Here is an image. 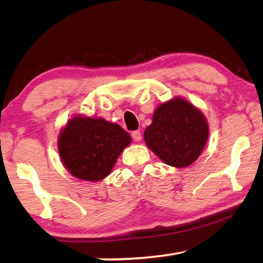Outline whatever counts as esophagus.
<instances>
[{
  "instance_id": "esophagus-1",
  "label": "esophagus",
  "mask_w": 263,
  "mask_h": 263,
  "mask_svg": "<svg viewBox=\"0 0 263 263\" xmlns=\"http://www.w3.org/2000/svg\"><path fill=\"white\" fill-rule=\"evenodd\" d=\"M131 137H132V139L135 140V141H140L141 140V132L140 131H133L132 133H131Z\"/></svg>"
}]
</instances>
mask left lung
<instances>
[{"label":"left lung","instance_id":"left-lung-1","mask_svg":"<svg viewBox=\"0 0 263 263\" xmlns=\"http://www.w3.org/2000/svg\"><path fill=\"white\" fill-rule=\"evenodd\" d=\"M148 148L173 167H186L202 153L209 137L203 114L182 99H174L155 110L145 130Z\"/></svg>","mask_w":263,"mask_h":263}]
</instances>
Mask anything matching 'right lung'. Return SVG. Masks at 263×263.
I'll use <instances>...</instances> for the list:
<instances>
[{"mask_svg": "<svg viewBox=\"0 0 263 263\" xmlns=\"http://www.w3.org/2000/svg\"><path fill=\"white\" fill-rule=\"evenodd\" d=\"M130 142V135L117 124L79 116L62 130L58 148L70 174L86 181H101L110 174Z\"/></svg>", "mask_w": 263, "mask_h": 263, "instance_id": "1", "label": "right lung"}]
</instances>
